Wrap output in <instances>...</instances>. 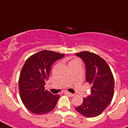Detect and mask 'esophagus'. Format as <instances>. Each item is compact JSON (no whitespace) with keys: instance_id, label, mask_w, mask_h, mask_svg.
Returning a JSON list of instances; mask_svg holds the SVG:
<instances>
[{"instance_id":"obj_1","label":"esophagus","mask_w":128,"mask_h":128,"mask_svg":"<svg viewBox=\"0 0 128 128\" xmlns=\"http://www.w3.org/2000/svg\"><path fill=\"white\" fill-rule=\"evenodd\" d=\"M65 94H66L67 95L70 96H71V97H72V96H75V94H74L70 93V92H65Z\"/></svg>"}]
</instances>
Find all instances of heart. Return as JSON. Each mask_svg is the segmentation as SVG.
<instances>
[{"label":"heart","instance_id":"1","mask_svg":"<svg viewBox=\"0 0 128 128\" xmlns=\"http://www.w3.org/2000/svg\"><path fill=\"white\" fill-rule=\"evenodd\" d=\"M74 60H72V61H70V62H69V64H70V63H72V62H74Z\"/></svg>","mask_w":128,"mask_h":128}]
</instances>
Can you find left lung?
Here are the masks:
<instances>
[{
    "label": "left lung",
    "mask_w": 128,
    "mask_h": 128,
    "mask_svg": "<svg viewBox=\"0 0 128 128\" xmlns=\"http://www.w3.org/2000/svg\"><path fill=\"white\" fill-rule=\"evenodd\" d=\"M76 55L83 60L86 82L91 85V94L83 99L76 111L85 117L99 116L108 106L114 94V78L107 62L98 54L83 51Z\"/></svg>",
    "instance_id": "8db88e82"
}]
</instances>
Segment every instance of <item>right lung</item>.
Instances as JSON below:
<instances>
[{
    "instance_id": "obj_1",
    "label": "right lung",
    "mask_w": 128,
    "mask_h": 128,
    "mask_svg": "<svg viewBox=\"0 0 128 128\" xmlns=\"http://www.w3.org/2000/svg\"><path fill=\"white\" fill-rule=\"evenodd\" d=\"M64 56V54L44 50L26 60L19 77V92L22 103L32 113L42 115L54 109L60 95H53L45 90L44 85L53 63Z\"/></svg>"
}]
</instances>
